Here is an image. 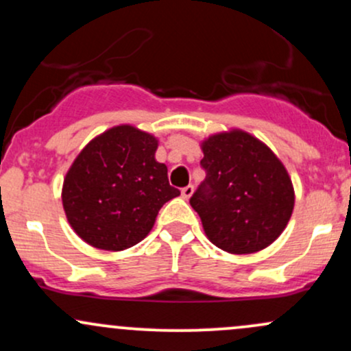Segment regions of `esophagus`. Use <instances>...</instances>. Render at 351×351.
I'll list each match as a JSON object with an SVG mask.
<instances>
[{"mask_svg": "<svg viewBox=\"0 0 351 351\" xmlns=\"http://www.w3.org/2000/svg\"><path fill=\"white\" fill-rule=\"evenodd\" d=\"M193 191H195V186H193V184H188V186H184L183 189H181V196H183L184 199H189L191 198Z\"/></svg>", "mask_w": 351, "mask_h": 351, "instance_id": "34e87169", "label": "esophagus"}]
</instances>
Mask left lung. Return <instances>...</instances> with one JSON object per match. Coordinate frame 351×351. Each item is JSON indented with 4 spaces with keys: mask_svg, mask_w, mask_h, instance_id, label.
I'll return each instance as SVG.
<instances>
[{
    "mask_svg": "<svg viewBox=\"0 0 351 351\" xmlns=\"http://www.w3.org/2000/svg\"><path fill=\"white\" fill-rule=\"evenodd\" d=\"M206 171L189 199L204 234L229 254H254L282 234L295 193L284 163L264 142L232 128L201 142Z\"/></svg>",
    "mask_w": 351,
    "mask_h": 351,
    "instance_id": "left-lung-1",
    "label": "left lung"
}]
</instances>
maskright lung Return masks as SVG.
<instances>
[{
	"instance_id": "1",
	"label": "right lung",
	"mask_w": 351,
	"mask_h": 351,
	"mask_svg": "<svg viewBox=\"0 0 351 351\" xmlns=\"http://www.w3.org/2000/svg\"><path fill=\"white\" fill-rule=\"evenodd\" d=\"M156 148V136L125 123L80 150L62 184L64 213L80 239L117 252L148 236L160 208L180 196Z\"/></svg>"
}]
</instances>
